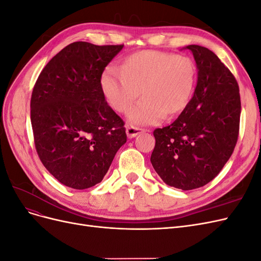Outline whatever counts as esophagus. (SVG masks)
Here are the masks:
<instances>
[{"label":"esophagus","instance_id":"esophagus-1","mask_svg":"<svg viewBox=\"0 0 261 261\" xmlns=\"http://www.w3.org/2000/svg\"><path fill=\"white\" fill-rule=\"evenodd\" d=\"M145 132H147V129L136 127V126H133V125H127V126H126V134H127V136L129 138L136 137L137 135H139V134H143Z\"/></svg>","mask_w":261,"mask_h":261}]
</instances>
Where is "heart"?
Returning a JSON list of instances; mask_svg holds the SVG:
<instances>
[{
  "label": "heart",
  "mask_w": 261,
  "mask_h": 261,
  "mask_svg": "<svg viewBox=\"0 0 261 261\" xmlns=\"http://www.w3.org/2000/svg\"><path fill=\"white\" fill-rule=\"evenodd\" d=\"M197 69L192 59L161 51H139L125 58L118 70L107 68L100 87L106 100L118 113L129 111L139 94L144 100L132 110L133 123L148 125L160 118L172 120L192 100Z\"/></svg>",
  "instance_id": "1"
}]
</instances>
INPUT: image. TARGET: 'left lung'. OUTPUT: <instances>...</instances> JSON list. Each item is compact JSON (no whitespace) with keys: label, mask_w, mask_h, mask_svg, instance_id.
Masks as SVG:
<instances>
[{"label":"left lung","mask_w":261,"mask_h":261,"mask_svg":"<svg viewBox=\"0 0 261 261\" xmlns=\"http://www.w3.org/2000/svg\"><path fill=\"white\" fill-rule=\"evenodd\" d=\"M198 78L189 106L171 125L153 132L150 161L165 184L183 191L215 178L238 143L241 118L239 84L217 55L191 44Z\"/></svg>","instance_id":"1"}]
</instances>
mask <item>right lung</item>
I'll list each match as a JSON object with an SVG mask.
<instances>
[{"instance_id": "1", "label": "right lung", "mask_w": 261, "mask_h": 261, "mask_svg": "<svg viewBox=\"0 0 261 261\" xmlns=\"http://www.w3.org/2000/svg\"><path fill=\"white\" fill-rule=\"evenodd\" d=\"M123 44L77 41L44 66L35 84L30 120L37 153L63 185L100 183L125 143L124 121L108 105L100 78Z\"/></svg>"}]
</instances>
